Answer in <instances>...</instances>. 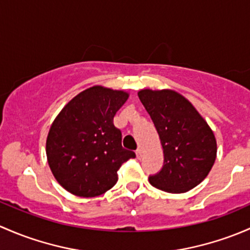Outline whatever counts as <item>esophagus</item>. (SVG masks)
I'll return each instance as SVG.
<instances>
[{
  "label": "esophagus",
  "mask_w": 250,
  "mask_h": 250,
  "mask_svg": "<svg viewBox=\"0 0 250 250\" xmlns=\"http://www.w3.org/2000/svg\"><path fill=\"white\" fill-rule=\"evenodd\" d=\"M136 155H137L138 159H142L143 158V149L138 148L137 150H136Z\"/></svg>",
  "instance_id": "34e87169"
}]
</instances>
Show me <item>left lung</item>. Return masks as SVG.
<instances>
[{
    "label": "left lung",
    "instance_id": "left-lung-1",
    "mask_svg": "<svg viewBox=\"0 0 250 250\" xmlns=\"http://www.w3.org/2000/svg\"><path fill=\"white\" fill-rule=\"evenodd\" d=\"M138 97L150 115L164 149V167L149 177L153 187L183 194L208 176L217 158V140L210 126L179 92L142 89Z\"/></svg>",
    "mask_w": 250,
    "mask_h": 250
}]
</instances>
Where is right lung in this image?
Segmentation results:
<instances>
[{
	"instance_id": "1",
	"label": "right lung",
	"mask_w": 250,
	"mask_h": 250,
	"mask_svg": "<svg viewBox=\"0 0 250 250\" xmlns=\"http://www.w3.org/2000/svg\"><path fill=\"white\" fill-rule=\"evenodd\" d=\"M130 94L94 85L79 92L60 110L47 136L45 153L59 184L79 197L112 189L118 169L136 154L122 146L113 118Z\"/></svg>"
}]
</instances>
